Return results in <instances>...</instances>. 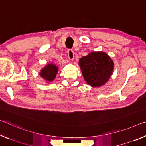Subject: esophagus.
<instances>
[{
    "mask_svg": "<svg viewBox=\"0 0 146 146\" xmlns=\"http://www.w3.org/2000/svg\"><path fill=\"white\" fill-rule=\"evenodd\" d=\"M68 54L69 60H73L74 58V52L72 49H68Z\"/></svg>",
    "mask_w": 146,
    "mask_h": 146,
    "instance_id": "34e87169",
    "label": "esophagus"
}]
</instances>
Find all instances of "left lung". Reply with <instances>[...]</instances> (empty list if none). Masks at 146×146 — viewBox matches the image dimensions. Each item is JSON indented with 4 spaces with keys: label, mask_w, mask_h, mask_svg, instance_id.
Returning a JSON list of instances; mask_svg holds the SVG:
<instances>
[{
    "label": "left lung",
    "mask_w": 146,
    "mask_h": 146,
    "mask_svg": "<svg viewBox=\"0 0 146 146\" xmlns=\"http://www.w3.org/2000/svg\"><path fill=\"white\" fill-rule=\"evenodd\" d=\"M78 64L84 80L92 87H99L110 78L114 62L107 54L102 51L92 52L80 58Z\"/></svg>",
    "instance_id": "obj_1"
}]
</instances>
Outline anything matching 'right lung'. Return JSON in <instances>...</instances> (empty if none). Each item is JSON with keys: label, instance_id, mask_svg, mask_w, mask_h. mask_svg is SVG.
Segmentation results:
<instances>
[{"label": "right lung", "instance_id": "obj_1", "mask_svg": "<svg viewBox=\"0 0 146 146\" xmlns=\"http://www.w3.org/2000/svg\"><path fill=\"white\" fill-rule=\"evenodd\" d=\"M58 68L55 64H48L40 71V75L41 77L48 82L52 81L56 77Z\"/></svg>", "mask_w": 146, "mask_h": 146}]
</instances>
